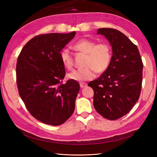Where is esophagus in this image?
Returning a JSON list of instances; mask_svg holds the SVG:
<instances>
[{"mask_svg": "<svg viewBox=\"0 0 157 157\" xmlns=\"http://www.w3.org/2000/svg\"><path fill=\"white\" fill-rule=\"evenodd\" d=\"M79 85H80V87L82 88L86 87V86H87V84H86V83H84V82L80 83V84H79Z\"/></svg>", "mask_w": 157, "mask_h": 157, "instance_id": "obj_1", "label": "esophagus"}]
</instances>
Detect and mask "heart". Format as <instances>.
Returning <instances> with one entry per match:
<instances>
[{
	"mask_svg": "<svg viewBox=\"0 0 157 157\" xmlns=\"http://www.w3.org/2000/svg\"><path fill=\"white\" fill-rule=\"evenodd\" d=\"M75 51L86 54L84 67L73 70L67 75L72 80L83 82L94 78L95 71L102 73L108 69L111 60V50L110 46L105 42L98 43L92 40L83 38L73 46ZM60 58L63 66L71 69L73 66L72 53L67 48L62 49Z\"/></svg>",
	"mask_w": 157,
	"mask_h": 157,
	"instance_id": "heart-1",
	"label": "heart"
}]
</instances>
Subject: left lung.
<instances>
[{
    "label": "left lung",
    "mask_w": 157,
    "mask_h": 157,
    "mask_svg": "<svg viewBox=\"0 0 157 157\" xmlns=\"http://www.w3.org/2000/svg\"><path fill=\"white\" fill-rule=\"evenodd\" d=\"M112 46L108 69L97 79L89 82L94 90V106L100 115L116 120L128 113L139 99L142 83L140 54L127 36L117 29L99 28Z\"/></svg>",
    "instance_id": "1"
}]
</instances>
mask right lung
Returning a JSON list of instances; mask_svg holds the SVG:
<instances>
[{"mask_svg":"<svg viewBox=\"0 0 157 157\" xmlns=\"http://www.w3.org/2000/svg\"><path fill=\"white\" fill-rule=\"evenodd\" d=\"M76 33L40 34L23 46L16 65L19 94L30 114L45 124L59 125L75 110L79 83L65 84L60 52Z\"/></svg>","mask_w":157,"mask_h":157,"instance_id":"1","label":"right lung"}]
</instances>
